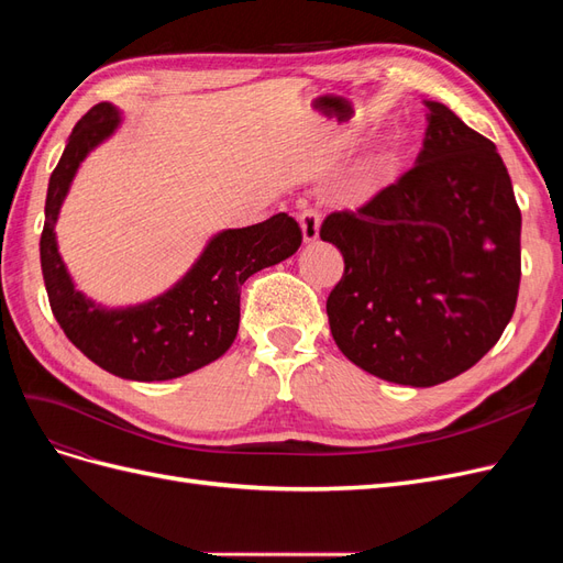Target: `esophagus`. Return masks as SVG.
<instances>
[{
  "label": "esophagus",
  "instance_id": "obj_1",
  "mask_svg": "<svg viewBox=\"0 0 563 563\" xmlns=\"http://www.w3.org/2000/svg\"><path fill=\"white\" fill-rule=\"evenodd\" d=\"M298 223L302 230V242L305 244H312L319 240V228H321V216L314 209H305L298 216Z\"/></svg>",
  "mask_w": 563,
  "mask_h": 563
}]
</instances>
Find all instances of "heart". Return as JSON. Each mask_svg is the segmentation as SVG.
<instances>
[{
	"mask_svg": "<svg viewBox=\"0 0 563 563\" xmlns=\"http://www.w3.org/2000/svg\"><path fill=\"white\" fill-rule=\"evenodd\" d=\"M399 159H401V143L397 135H387V139L376 147V152L371 155L368 166H371V172L387 174V172H391V168H397Z\"/></svg>",
	"mask_w": 563,
	"mask_h": 563,
	"instance_id": "1",
	"label": "heart"
}]
</instances>
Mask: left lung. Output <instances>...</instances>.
<instances>
[{
    "instance_id": "1",
    "label": "left lung",
    "mask_w": 563,
    "mask_h": 563,
    "mask_svg": "<svg viewBox=\"0 0 563 563\" xmlns=\"http://www.w3.org/2000/svg\"><path fill=\"white\" fill-rule=\"evenodd\" d=\"M411 172L319 230L345 272L327 300L335 345L387 383L432 387L472 368L515 314L521 211L496 145L444 103Z\"/></svg>"
}]
</instances>
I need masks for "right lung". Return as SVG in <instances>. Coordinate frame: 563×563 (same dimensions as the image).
<instances>
[{"label": "right lung", "instance_id": "obj_1", "mask_svg": "<svg viewBox=\"0 0 563 563\" xmlns=\"http://www.w3.org/2000/svg\"><path fill=\"white\" fill-rule=\"evenodd\" d=\"M122 124L112 103H98L73 129L48 178L42 272L51 310L70 343L93 364L124 380H172L216 362L240 331L242 284L298 251L302 232L288 213L258 225L213 234L192 267L157 298L106 308L77 291L56 240L60 207L81 162Z\"/></svg>", "mask_w": 563, "mask_h": 563}]
</instances>
